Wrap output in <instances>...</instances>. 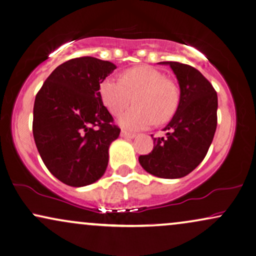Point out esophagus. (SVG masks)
<instances>
[{
  "label": "esophagus",
  "instance_id": "1",
  "mask_svg": "<svg viewBox=\"0 0 256 256\" xmlns=\"http://www.w3.org/2000/svg\"><path fill=\"white\" fill-rule=\"evenodd\" d=\"M120 136L124 137V138H128V140H132V138L136 137V134H131V132H128V131H122V134H120Z\"/></svg>",
  "mask_w": 256,
  "mask_h": 256
}]
</instances>
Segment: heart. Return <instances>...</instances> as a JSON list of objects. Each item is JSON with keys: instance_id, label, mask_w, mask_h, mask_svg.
Here are the masks:
<instances>
[{"instance_id": "heart-1", "label": "heart", "mask_w": 256, "mask_h": 256, "mask_svg": "<svg viewBox=\"0 0 256 256\" xmlns=\"http://www.w3.org/2000/svg\"><path fill=\"white\" fill-rule=\"evenodd\" d=\"M101 101L108 112L118 116L131 104L134 107L120 116L118 122L128 130H143L168 122L178 104V90L164 74L149 66H138L122 72V80L107 78L98 88Z\"/></svg>"}]
</instances>
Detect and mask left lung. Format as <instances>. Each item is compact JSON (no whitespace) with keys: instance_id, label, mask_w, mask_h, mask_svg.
<instances>
[{"instance_id":"8db88e82","label":"left lung","mask_w":256,"mask_h":256,"mask_svg":"<svg viewBox=\"0 0 256 256\" xmlns=\"http://www.w3.org/2000/svg\"><path fill=\"white\" fill-rule=\"evenodd\" d=\"M176 76L180 100L164 128L166 137L154 138V149L140 155L144 170L163 178L186 176L200 164L217 128L218 98L214 88L196 68L178 62H160Z\"/></svg>"}]
</instances>
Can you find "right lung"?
<instances>
[{
	"label": "right lung",
	"instance_id": "1",
	"mask_svg": "<svg viewBox=\"0 0 256 256\" xmlns=\"http://www.w3.org/2000/svg\"><path fill=\"white\" fill-rule=\"evenodd\" d=\"M116 66L94 57L57 66L33 107V137L50 173L68 186L98 181L108 164L110 143L120 128L101 101L98 88Z\"/></svg>",
	"mask_w": 256,
	"mask_h": 256
}]
</instances>
